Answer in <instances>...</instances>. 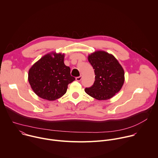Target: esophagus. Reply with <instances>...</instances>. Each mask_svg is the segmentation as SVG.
Wrapping results in <instances>:
<instances>
[{
  "instance_id": "esophagus-1",
  "label": "esophagus",
  "mask_w": 158,
  "mask_h": 158,
  "mask_svg": "<svg viewBox=\"0 0 158 158\" xmlns=\"http://www.w3.org/2000/svg\"><path fill=\"white\" fill-rule=\"evenodd\" d=\"M81 79H82V76H79V77H77L76 78V80L77 81H80L81 80Z\"/></svg>"
}]
</instances>
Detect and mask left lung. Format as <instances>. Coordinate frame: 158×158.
Listing matches in <instances>:
<instances>
[{
  "mask_svg": "<svg viewBox=\"0 0 158 158\" xmlns=\"http://www.w3.org/2000/svg\"><path fill=\"white\" fill-rule=\"evenodd\" d=\"M88 60L95 73L93 85L85 92L98 100H107L113 97L122 88L124 71L115 57L105 51H98L89 55Z\"/></svg>",
  "mask_w": 158,
  "mask_h": 158,
  "instance_id": "1",
  "label": "left lung"
}]
</instances>
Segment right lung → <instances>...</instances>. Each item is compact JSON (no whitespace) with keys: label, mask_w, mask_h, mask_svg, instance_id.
Returning a JSON list of instances; mask_svg holds the SVG:
<instances>
[{"label":"right lung","mask_w":158,"mask_h":158,"mask_svg":"<svg viewBox=\"0 0 158 158\" xmlns=\"http://www.w3.org/2000/svg\"><path fill=\"white\" fill-rule=\"evenodd\" d=\"M64 59V54H48L29 69V82L39 97L48 101L56 100L65 94L67 85L75 80Z\"/></svg>","instance_id":"obj_1"}]
</instances>
